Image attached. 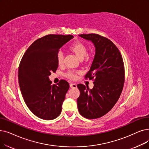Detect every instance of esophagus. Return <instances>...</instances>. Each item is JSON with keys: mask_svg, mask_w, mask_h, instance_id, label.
<instances>
[{"mask_svg": "<svg viewBox=\"0 0 149 149\" xmlns=\"http://www.w3.org/2000/svg\"><path fill=\"white\" fill-rule=\"evenodd\" d=\"M70 87L72 88H75L77 87V85L75 83H70Z\"/></svg>", "mask_w": 149, "mask_h": 149, "instance_id": "esophagus-1", "label": "esophagus"}]
</instances>
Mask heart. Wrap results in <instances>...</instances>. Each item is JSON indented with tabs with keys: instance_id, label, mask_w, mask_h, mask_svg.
I'll return each instance as SVG.
<instances>
[{
	"instance_id": "obj_1",
	"label": "heart",
	"mask_w": 149,
	"mask_h": 149,
	"mask_svg": "<svg viewBox=\"0 0 149 149\" xmlns=\"http://www.w3.org/2000/svg\"><path fill=\"white\" fill-rule=\"evenodd\" d=\"M70 50L73 51L80 60H82L84 57L88 58V48L85 44L80 41L74 42L70 47ZM57 62L59 64H62L64 61V54L62 51L60 50L56 55ZM80 72L77 70H69L65 74V76L70 79L74 80L77 78V74Z\"/></svg>"
}]
</instances>
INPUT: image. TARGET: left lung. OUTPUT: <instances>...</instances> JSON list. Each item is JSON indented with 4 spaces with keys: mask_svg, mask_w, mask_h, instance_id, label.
Returning <instances> with one entry per match:
<instances>
[{
    "mask_svg": "<svg viewBox=\"0 0 149 149\" xmlns=\"http://www.w3.org/2000/svg\"><path fill=\"white\" fill-rule=\"evenodd\" d=\"M79 36L94 43L95 55L85 77L94 81V87L90 89L77 85L80 93L77 105L84 118L97 119L110 111L120 97L125 81L124 64L118 48L107 38L95 33Z\"/></svg>",
    "mask_w": 149,
    "mask_h": 149,
    "instance_id": "left-lung-1",
    "label": "left lung"
}]
</instances>
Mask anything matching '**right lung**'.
Segmentation results:
<instances>
[{
    "label": "right lung",
    "mask_w": 149,
    "mask_h": 149,
    "mask_svg": "<svg viewBox=\"0 0 149 149\" xmlns=\"http://www.w3.org/2000/svg\"><path fill=\"white\" fill-rule=\"evenodd\" d=\"M72 35H47L35 41L25 51L18 69V80L25 104L37 117L52 120L59 116L69 88L65 80L52 85L49 76L58 66L56 55Z\"/></svg>",
    "instance_id": "1"
}]
</instances>
